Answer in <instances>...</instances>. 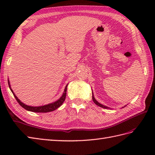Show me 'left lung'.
I'll return each mask as SVG.
<instances>
[{
	"label": "left lung",
	"mask_w": 155,
	"mask_h": 155,
	"mask_svg": "<svg viewBox=\"0 0 155 155\" xmlns=\"http://www.w3.org/2000/svg\"><path fill=\"white\" fill-rule=\"evenodd\" d=\"M93 101H94V103L95 104H96L97 105H98V106H99V107H103V108H108V107L104 106V105L100 104L99 103H98V102L94 99V97H93Z\"/></svg>",
	"instance_id": "left-lung-1"
}]
</instances>
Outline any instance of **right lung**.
I'll list each match as a JSON object with an SVG mask.
<instances>
[{
	"instance_id": "add662e5",
	"label": "right lung",
	"mask_w": 155,
	"mask_h": 155,
	"mask_svg": "<svg viewBox=\"0 0 155 155\" xmlns=\"http://www.w3.org/2000/svg\"><path fill=\"white\" fill-rule=\"evenodd\" d=\"M8 83H9V82H8ZM67 86H68V84L66 86L64 93H63V94H62V96L60 98V99H58L57 101L54 102V103H53L48 104L47 105H45V106H41V107H31V106H28V105L23 104L22 102H21V101H19L18 98L16 97V95L13 93V92H12L11 88V90L12 91V93H13V94H14L16 100L17 101L18 104L21 105L22 108H24L25 109L27 110L28 111L35 112V113H48V112H51V111H53V110H56L59 107H61L62 104L64 103V101H65V98H66V96H67ZM9 87H10V84H9Z\"/></svg>"
}]
</instances>
